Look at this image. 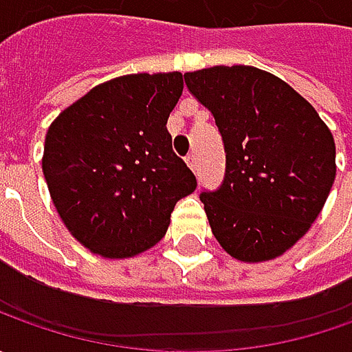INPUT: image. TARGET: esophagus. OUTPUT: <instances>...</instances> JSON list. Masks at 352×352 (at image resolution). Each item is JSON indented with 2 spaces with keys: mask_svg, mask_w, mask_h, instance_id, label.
Instances as JSON below:
<instances>
[{
  "mask_svg": "<svg viewBox=\"0 0 352 352\" xmlns=\"http://www.w3.org/2000/svg\"><path fill=\"white\" fill-rule=\"evenodd\" d=\"M186 164H188V166H190V168H192V170H194V172H196L197 162H196V155H194V153H192V155H188V156H186Z\"/></svg>",
  "mask_w": 352,
  "mask_h": 352,
  "instance_id": "esophagus-1",
  "label": "esophagus"
}]
</instances>
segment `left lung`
I'll return each mask as SVG.
<instances>
[{"label": "left lung", "mask_w": 352, "mask_h": 352, "mask_svg": "<svg viewBox=\"0 0 352 352\" xmlns=\"http://www.w3.org/2000/svg\"><path fill=\"white\" fill-rule=\"evenodd\" d=\"M227 153L219 190L201 201L217 243L241 263L282 256L309 231L335 182V141L316 107L254 66L186 72Z\"/></svg>", "instance_id": "1"}]
</instances>
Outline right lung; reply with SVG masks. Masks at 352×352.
I'll list each match as a JSON object with an SVG mask.
<instances>
[{
  "label": "right lung",
  "instance_id": "1",
  "mask_svg": "<svg viewBox=\"0 0 352 352\" xmlns=\"http://www.w3.org/2000/svg\"><path fill=\"white\" fill-rule=\"evenodd\" d=\"M182 89L180 72L119 76L50 123L43 153L50 199L94 254L131 258L155 247L176 201L196 190L166 129Z\"/></svg>",
  "mask_w": 352,
  "mask_h": 352
}]
</instances>
